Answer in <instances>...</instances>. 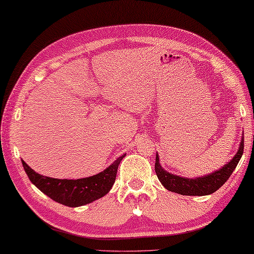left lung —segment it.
Segmentation results:
<instances>
[{"instance_id":"obj_1","label":"left lung","mask_w":254,"mask_h":254,"mask_svg":"<svg viewBox=\"0 0 254 254\" xmlns=\"http://www.w3.org/2000/svg\"><path fill=\"white\" fill-rule=\"evenodd\" d=\"M243 151H244V135H243L241 145H239V150L235 155V157L218 171H215L206 177H201V178H182L179 176L169 173L165 170H163L161 164H159L158 155H156L155 171L163 186L171 192L182 194V195H208V194L216 192L229 179V177L231 176V173L237 166L238 162L241 161Z\"/></svg>"}]
</instances>
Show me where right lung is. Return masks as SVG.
Instances as JSON below:
<instances>
[{
  "label": "right lung",
  "mask_w": 254,
  "mask_h": 254,
  "mask_svg": "<svg viewBox=\"0 0 254 254\" xmlns=\"http://www.w3.org/2000/svg\"><path fill=\"white\" fill-rule=\"evenodd\" d=\"M126 154L117 159L106 170L98 175L83 179H57L41 176L23 162L27 177L44 194L52 200L68 207H79L88 204L110 192L116 182L118 166Z\"/></svg>",
  "instance_id": "add662e5"
}]
</instances>
